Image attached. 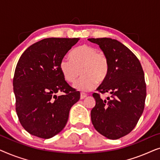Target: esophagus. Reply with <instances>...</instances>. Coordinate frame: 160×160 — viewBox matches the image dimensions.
Wrapping results in <instances>:
<instances>
[{
  "label": "esophagus",
  "instance_id": "obj_1",
  "mask_svg": "<svg viewBox=\"0 0 160 160\" xmlns=\"http://www.w3.org/2000/svg\"><path fill=\"white\" fill-rule=\"evenodd\" d=\"M87 96V94L84 93V92H82L81 93V96H80V98L81 99H84V98H86Z\"/></svg>",
  "mask_w": 160,
  "mask_h": 160
}]
</instances>
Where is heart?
<instances>
[{"instance_id": "1", "label": "heart", "mask_w": 160, "mask_h": 160, "mask_svg": "<svg viewBox=\"0 0 160 160\" xmlns=\"http://www.w3.org/2000/svg\"><path fill=\"white\" fill-rule=\"evenodd\" d=\"M70 60L62 59L60 69L63 78L68 83H73L79 75L81 77L73 84L78 90L88 92L95 88L98 82L106 79L109 72V60L106 52L98 50L93 46L84 44L72 50Z\"/></svg>"}]
</instances>
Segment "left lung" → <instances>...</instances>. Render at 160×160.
Returning a JSON list of instances; mask_svg holds the SVG:
<instances>
[{"label":"left lung","instance_id":"left-lung-1","mask_svg":"<svg viewBox=\"0 0 160 160\" xmlns=\"http://www.w3.org/2000/svg\"><path fill=\"white\" fill-rule=\"evenodd\" d=\"M99 45L109 60L106 79L92 94L95 106L91 119L98 132L109 139H119L132 131L143 113L146 97L144 73L137 57L121 42L109 38H89ZM111 97L102 100L100 93Z\"/></svg>","mask_w":160,"mask_h":160}]
</instances>
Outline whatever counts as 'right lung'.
<instances>
[{"label": "right lung", "mask_w": 160, "mask_h": 160, "mask_svg": "<svg viewBox=\"0 0 160 160\" xmlns=\"http://www.w3.org/2000/svg\"><path fill=\"white\" fill-rule=\"evenodd\" d=\"M79 38H49L23 52L15 69L13 86L16 112L24 129L48 139L66 125L70 109L80 92L63 78L60 62ZM64 94L58 96L56 93Z\"/></svg>", "instance_id": "1"}]
</instances>
